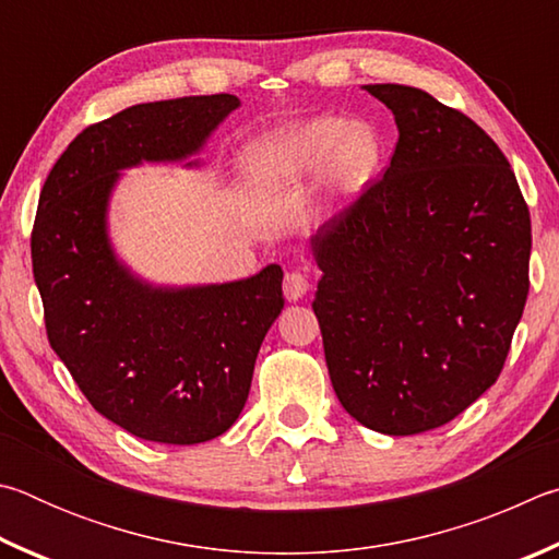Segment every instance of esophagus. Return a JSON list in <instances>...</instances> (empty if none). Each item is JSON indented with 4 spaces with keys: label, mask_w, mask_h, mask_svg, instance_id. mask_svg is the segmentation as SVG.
<instances>
[{
    "label": "esophagus",
    "mask_w": 559,
    "mask_h": 559,
    "mask_svg": "<svg viewBox=\"0 0 559 559\" xmlns=\"http://www.w3.org/2000/svg\"><path fill=\"white\" fill-rule=\"evenodd\" d=\"M282 287H285V297L289 301H297L309 292V280H307L305 272L292 270V272L285 274V282H282Z\"/></svg>",
    "instance_id": "esophagus-1"
}]
</instances>
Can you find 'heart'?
Instances as JSON below:
<instances>
[{"mask_svg": "<svg viewBox=\"0 0 559 559\" xmlns=\"http://www.w3.org/2000/svg\"><path fill=\"white\" fill-rule=\"evenodd\" d=\"M329 152L331 183L341 191L364 183L380 159L378 136L370 127H346L334 117H319L248 146L245 169L258 183H277L314 169Z\"/></svg>", "mask_w": 559, "mask_h": 559, "instance_id": "obj_1", "label": "heart"}]
</instances>
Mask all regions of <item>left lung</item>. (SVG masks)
<instances>
[{
	"label": "left lung",
	"mask_w": 559,
	"mask_h": 559,
	"mask_svg": "<svg viewBox=\"0 0 559 559\" xmlns=\"http://www.w3.org/2000/svg\"><path fill=\"white\" fill-rule=\"evenodd\" d=\"M393 159L321 225L314 314L346 413L380 435L452 423L501 376L523 317L531 211L498 144L419 87L366 85Z\"/></svg>",
	"instance_id": "left-lung-1"
}]
</instances>
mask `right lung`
I'll return each mask as SVG.
<instances>
[{"mask_svg": "<svg viewBox=\"0 0 559 559\" xmlns=\"http://www.w3.org/2000/svg\"><path fill=\"white\" fill-rule=\"evenodd\" d=\"M240 100L195 95L132 105L75 136L38 195L34 280L48 344L97 413L162 444L228 432L254 358L285 307L282 267L205 287H152L107 240L120 169L195 154Z\"/></svg>", "mask_w": 559, "mask_h": 559, "instance_id": "right-lung-1", "label": "right lung"}]
</instances>
